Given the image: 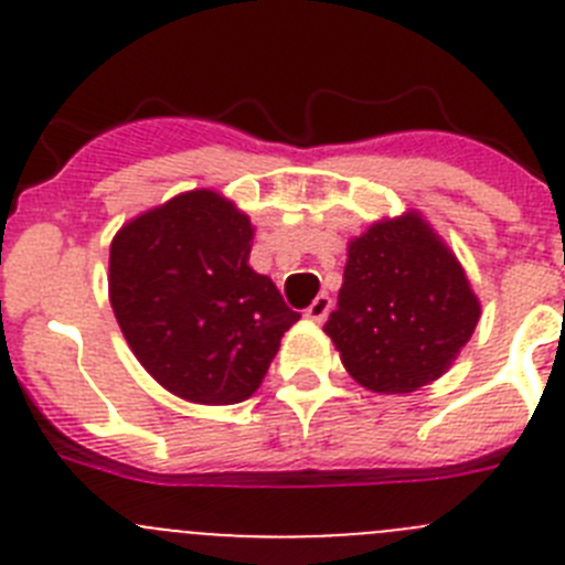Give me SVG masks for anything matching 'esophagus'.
Here are the masks:
<instances>
[{"instance_id":"34e87169","label":"esophagus","mask_w":565,"mask_h":565,"mask_svg":"<svg viewBox=\"0 0 565 565\" xmlns=\"http://www.w3.org/2000/svg\"><path fill=\"white\" fill-rule=\"evenodd\" d=\"M331 297H328V294H319L311 306L306 308V319H311V322H326L328 313H331Z\"/></svg>"}]
</instances>
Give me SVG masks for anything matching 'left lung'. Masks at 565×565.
Instances as JSON below:
<instances>
[{
  "label": "left lung",
  "mask_w": 565,
  "mask_h": 565,
  "mask_svg": "<svg viewBox=\"0 0 565 565\" xmlns=\"http://www.w3.org/2000/svg\"><path fill=\"white\" fill-rule=\"evenodd\" d=\"M481 302L422 212L382 217L348 243L337 311L322 331L344 371L373 393H413L450 371Z\"/></svg>",
  "instance_id": "obj_1"
}]
</instances>
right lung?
<instances>
[{"instance_id":"obj_1","label":"right lung","mask_w":565,"mask_h":565,"mask_svg":"<svg viewBox=\"0 0 565 565\" xmlns=\"http://www.w3.org/2000/svg\"><path fill=\"white\" fill-rule=\"evenodd\" d=\"M254 226L226 194L192 189L109 243V306L135 359L172 396L237 404L257 393L299 319L248 266Z\"/></svg>"}]
</instances>
